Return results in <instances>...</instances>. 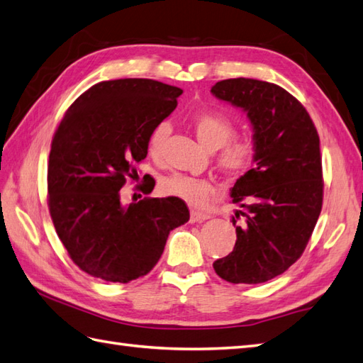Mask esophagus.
Segmentation results:
<instances>
[{
    "instance_id": "obj_1",
    "label": "esophagus",
    "mask_w": 363,
    "mask_h": 363,
    "mask_svg": "<svg viewBox=\"0 0 363 363\" xmlns=\"http://www.w3.org/2000/svg\"><path fill=\"white\" fill-rule=\"evenodd\" d=\"M210 215L206 213V212H199V210H191L190 212V221L191 223H202L208 220Z\"/></svg>"
}]
</instances>
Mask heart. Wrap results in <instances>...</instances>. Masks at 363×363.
Returning <instances> with one entry per match:
<instances>
[{
    "label": "heart",
    "instance_id": "b5f03b06",
    "mask_svg": "<svg viewBox=\"0 0 363 363\" xmlns=\"http://www.w3.org/2000/svg\"><path fill=\"white\" fill-rule=\"evenodd\" d=\"M195 131L202 145L208 150H221L218 155V165L225 176L237 178L247 170L254 156V142L250 139L230 141L235 134V126L229 119L216 113H202L195 119ZM170 133L172 125L168 122L157 123L151 130L148 138V153L151 156H161ZM161 189L165 195L179 198L190 206L206 204L213 191L212 184L208 181L184 173L167 176L161 182Z\"/></svg>",
    "mask_w": 363,
    "mask_h": 363
}]
</instances>
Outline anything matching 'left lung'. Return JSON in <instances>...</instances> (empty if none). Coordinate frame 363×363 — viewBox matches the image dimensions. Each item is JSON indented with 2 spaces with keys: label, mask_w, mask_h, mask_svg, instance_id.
<instances>
[{
  "label": "left lung",
  "mask_w": 363,
  "mask_h": 363,
  "mask_svg": "<svg viewBox=\"0 0 363 363\" xmlns=\"http://www.w3.org/2000/svg\"><path fill=\"white\" fill-rule=\"evenodd\" d=\"M210 92L247 114L255 162L230 189L240 206L232 216L237 242L213 269L229 283H264L301 257L318 220L323 201L318 134L305 106L274 83L227 79Z\"/></svg>",
  "instance_id": "8db88e82"
}]
</instances>
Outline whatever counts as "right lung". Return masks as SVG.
<instances>
[{
    "instance_id": "add662e5",
    "label": "right lung",
    "mask_w": 363,
    "mask_h": 363,
    "mask_svg": "<svg viewBox=\"0 0 363 363\" xmlns=\"http://www.w3.org/2000/svg\"><path fill=\"white\" fill-rule=\"evenodd\" d=\"M181 94V88L150 79L100 82L58 125L48 204L58 238L83 272L111 283L147 275L168 233L189 221L179 198L121 199L126 179L138 174L134 164L147 157L151 130L174 111Z\"/></svg>"
}]
</instances>
